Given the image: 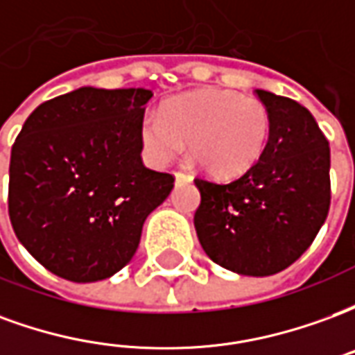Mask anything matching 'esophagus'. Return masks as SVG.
<instances>
[{
    "label": "esophagus",
    "mask_w": 355,
    "mask_h": 355,
    "mask_svg": "<svg viewBox=\"0 0 355 355\" xmlns=\"http://www.w3.org/2000/svg\"><path fill=\"white\" fill-rule=\"evenodd\" d=\"M175 177H177L178 182H188V180H192V175H190V173H184V171H175Z\"/></svg>",
    "instance_id": "1"
}]
</instances>
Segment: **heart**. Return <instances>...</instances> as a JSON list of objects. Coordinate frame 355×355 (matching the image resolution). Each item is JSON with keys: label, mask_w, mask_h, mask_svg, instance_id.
Instances as JSON below:
<instances>
[{"label": "heart", "mask_w": 355, "mask_h": 355, "mask_svg": "<svg viewBox=\"0 0 355 355\" xmlns=\"http://www.w3.org/2000/svg\"><path fill=\"white\" fill-rule=\"evenodd\" d=\"M270 112L259 98L201 91L169 101L142 121V140L157 163L190 144L193 159L218 177H236L261 159L270 137Z\"/></svg>", "instance_id": "b5f03b06"}]
</instances>
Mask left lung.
Here are the masks:
<instances>
[{"label":"left lung","instance_id":"1","mask_svg":"<svg viewBox=\"0 0 355 355\" xmlns=\"http://www.w3.org/2000/svg\"><path fill=\"white\" fill-rule=\"evenodd\" d=\"M254 94L272 119L264 154L228 182L193 178L201 193L193 226L211 261L262 277L300 259L325 223L331 150L302 104L261 89Z\"/></svg>","mask_w":355,"mask_h":355}]
</instances>
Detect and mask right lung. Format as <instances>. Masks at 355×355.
Wrapping results in <instances>:
<instances>
[{"label":"right lung","instance_id":"right-lung-1","mask_svg":"<svg viewBox=\"0 0 355 355\" xmlns=\"http://www.w3.org/2000/svg\"><path fill=\"white\" fill-rule=\"evenodd\" d=\"M148 89L81 87L43 102L11 148L9 218L58 277L106 279L131 261L142 224L175 177L144 167Z\"/></svg>","mask_w":355,"mask_h":355}]
</instances>
